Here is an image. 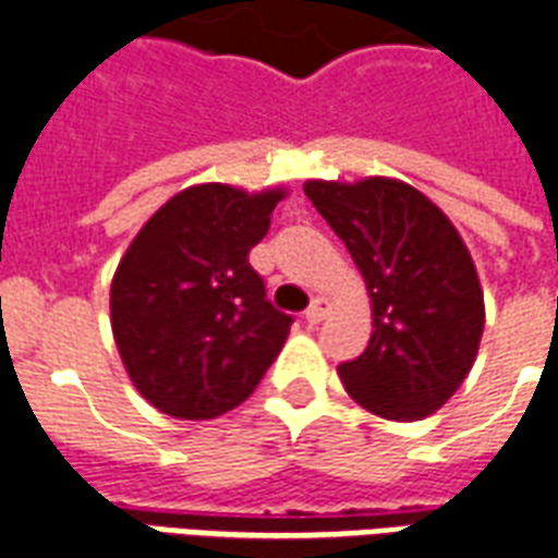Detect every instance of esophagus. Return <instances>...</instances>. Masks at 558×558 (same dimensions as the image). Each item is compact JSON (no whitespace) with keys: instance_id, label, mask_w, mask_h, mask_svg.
I'll use <instances>...</instances> for the list:
<instances>
[{"instance_id":"obj_1","label":"esophagus","mask_w":558,"mask_h":558,"mask_svg":"<svg viewBox=\"0 0 558 558\" xmlns=\"http://www.w3.org/2000/svg\"><path fill=\"white\" fill-rule=\"evenodd\" d=\"M327 310H330V301L327 298H316L313 304H310V310L304 313V318H307V325H318L322 318L327 316Z\"/></svg>"}]
</instances>
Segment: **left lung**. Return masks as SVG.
<instances>
[{"mask_svg":"<svg viewBox=\"0 0 558 558\" xmlns=\"http://www.w3.org/2000/svg\"><path fill=\"white\" fill-rule=\"evenodd\" d=\"M304 193L372 298V339L339 365L345 392L380 418H427L462 386L486 325L465 242L427 195L395 178L307 181Z\"/></svg>","mask_w":558,"mask_h":558,"instance_id":"1","label":"left lung"}]
</instances>
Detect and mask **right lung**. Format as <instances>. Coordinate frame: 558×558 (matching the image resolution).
I'll list each match as a JSON object with an SVG mask.
<instances>
[{
  "instance_id": "right-lung-1",
  "label": "right lung",
  "mask_w": 558,
  "mask_h": 558,
  "mask_svg": "<svg viewBox=\"0 0 558 558\" xmlns=\"http://www.w3.org/2000/svg\"><path fill=\"white\" fill-rule=\"evenodd\" d=\"M287 190L195 184L148 219L110 283V327L128 377L155 410L207 421L240 407L287 342L248 251Z\"/></svg>"
}]
</instances>
